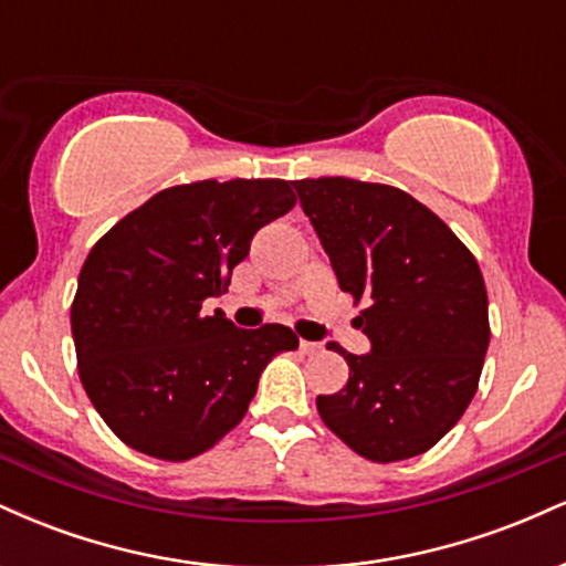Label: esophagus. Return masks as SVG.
I'll return each instance as SVG.
<instances>
[{"label":"esophagus","instance_id":"34e87169","mask_svg":"<svg viewBox=\"0 0 566 566\" xmlns=\"http://www.w3.org/2000/svg\"><path fill=\"white\" fill-rule=\"evenodd\" d=\"M301 350H303V354H319V350H322V343H314V340H301Z\"/></svg>","mask_w":566,"mask_h":566}]
</instances>
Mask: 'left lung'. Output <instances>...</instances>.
I'll return each instance as SVG.
<instances>
[{"instance_id":"obj_1","label":"left lung","mask_w":566,"mask_h":566,"mask_svg":"<svg viewBox=\"0 0 566 566\" xmlns=\"http://www.w3.org/2000/svg\"><path fill=\"white\" fill-rule=\"evenodd\" d=\"M343 292L367 301L373 350L343 391L319 396L324 426L373 463L431 450L463 418L490 346L482 271L450 226L407 191L354 178L295 180Z\"/></svg>"}]
</instances>
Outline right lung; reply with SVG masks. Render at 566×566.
<instances>
[{
	"mask_svg": "<svg viewBox=\"0 0 566 566\" xmlns=\"http://www.w3.org/2000/svg\"><path fill=\"white\" fill-rule=\"evenodd\" d=\"M292 207L287 180H197L154 193L90 250L71 303L76 365L127 447L170 463L207 452L244 418L265 365L297 348L284 324L237 329L201 311Z\"/></svg>",
	"mask_w": 566,
	"mask_h": 566,
	"instance_id": "add662e5",
	"label": "right lung"
}]
</instances>
